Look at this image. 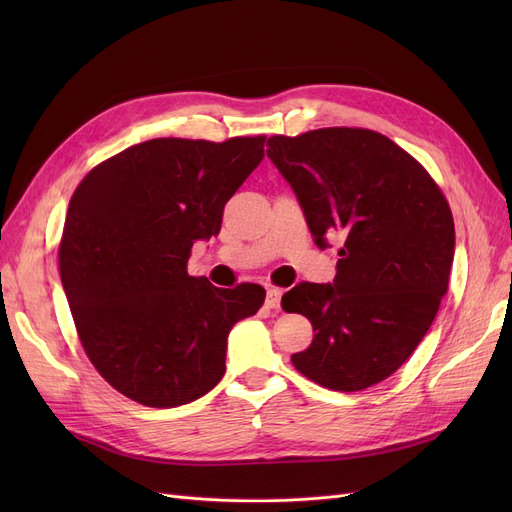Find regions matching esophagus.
<instances>
[{"instance_id":"esophagus-1","label":"esophagus","mask_w":512,"mask_h":512,"mask_svg":"<svg viewBox=\"0 0 512 512\" xmlns=\"http://www.w3.org/2000/svg\"><path fill=\"white\" fill-rule=\"evenodd\" d=\"M282 305V290L280 288H269L267 290V307L280 309Z\"/></svg>"}]
</instances>
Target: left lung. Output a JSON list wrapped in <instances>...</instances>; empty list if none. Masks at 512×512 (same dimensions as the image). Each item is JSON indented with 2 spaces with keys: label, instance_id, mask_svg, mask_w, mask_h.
<instances>
[{
  "label": "left lung",
  "instance_id": "obj_1",
  "mask_svg": "<svg viewBox=\"0 0 512 512\" xmlns=\"http://www.w3.org/2000/svg\"><path fill=\"white\" fill-rule=\"evenodd\" d=\"M267 156L290 183L318 247L342 235L331 284L301 282L282 297L314 342L292 354L331 391H363L408 361L438 314L455 256L440 188L391 138L363 128L271 136Z\"/></svg>",
  "mask_w": 512,
  "mask_h": 512
}]
</instances>
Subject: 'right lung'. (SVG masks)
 <instances>
[{
	"label": "right lung",
	"instance_id": "1",
	"mask_svg": "<svg viewBox=\"0 0 512 512\" xmlns=\"http://www.w3.org/2000/svg\"><path fill=\"white\" fill-rule=\"evenodd\" d=\"M262 145L265 136L153 138L96 166L72 194L61 284L89 361L138 404L175 408L209 393L230 329L265 303L258 284L224 290L188 275L192 245L218 237Z\"/></svg>",
	"mask_w": 512,
	"mask_h": 512
}]
</instances>
